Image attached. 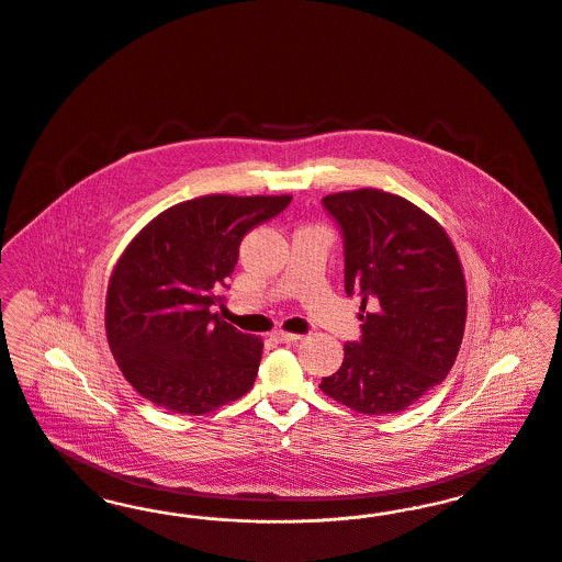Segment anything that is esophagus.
<instances>
[{"label":"esophagus","instance_id":"1","mask_svg":"<svg viewBox=\"0 0 562 562\" xmlns=\"http://www.w3.org/2000/svg\"><path fill=\"white\" fill-rule=\"evenodd\" d=\"M272 338L277 340V342H297L300 340V334H292V331H283V329H277V331H272Z\"/></svg>","mask_w":562,"mask_h":562}]
</instances>
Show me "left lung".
Returning a JSON list of instances; mask_svg holds the SVG:
<instances>
[{"label":"left lung","instance_id":"obj_1","mask_svg":"<svg viewBox=\"0 0 562 562\" xmlns=\"http://www.w3.org/2000/svg\"><path fill=\"white\" fill-rule=\"evenodd\" d=\"M322 203L342 233L345 290L361 295L366 315L361 338L319 386L355 413L406 411L459 353L468 317L459 256L442 226L397 194L361 188Z\"/></svg>","mask_w":562,"mask_h":562}]
</instances>
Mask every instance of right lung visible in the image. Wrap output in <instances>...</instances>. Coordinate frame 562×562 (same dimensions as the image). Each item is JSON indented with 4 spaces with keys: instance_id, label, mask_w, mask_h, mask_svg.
I'll list each match as a JSON object with an SVG mask.
<instances>
[{
    "instance_id": "obj_1",
    "label": "right lung",
    "mask_w": 562,
    "mask_h": 562,
    "mask_svg": "<svg viewBox=\"0 0 562 562\" xmlns=\"http://www.w3.org/2000/svg\"><path fill=\"white\" fill-rule=\"evenodd\" d=\"M292 196L209 194L162 211L112 272L105 331L124 379L151 404L205 414L245 395L262 340L213 313L224 304L243 237Z\"/></svg>"
}]
</instances>
